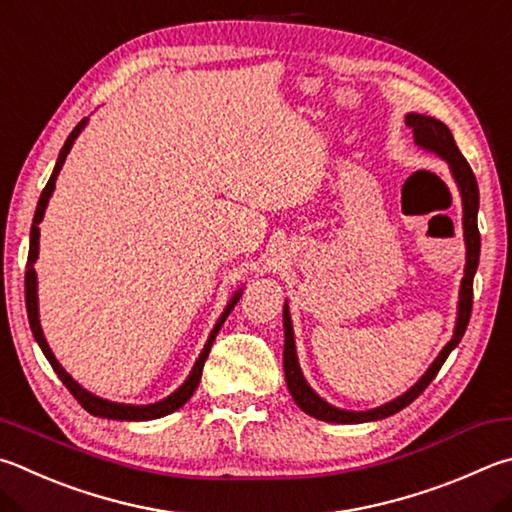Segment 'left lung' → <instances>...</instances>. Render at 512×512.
Masks as SVG:
<instances>
[{
  "instance_id": "left-lung-1",
  "label": "left lung",
  "mask_w": 512,
  "mask_h": 512,
  "mask_svg": "<svg viewBox=\"0 0 512 512\" xmlns=\"http://www.w3.org/2000/svg\"><path fill=\"white\" fill-rule=\"evenodd\" d=\"M405 123H407V127H412L414 141L418 147H423V150H427V152H434L436 156H441V159L450 165V172L454 176V181H457V188L461 192L463 237H466V271H463L461 291H459L457 327H454L452 340L441 349V353L436 356L430 369L425 371L421 380H418L414 387H410L405 394L394 398V401L374 407V410L349 412V410H340V407L329 405L324 398L315 394L309 387V383L304 380L300 362H297V353H295L291 315H288V304H284V376H286L288 392H291L293 401L297 403V407H300L302 412H306L313 418H320V421H327V423H367V421H378V418H387L396 412H401L403 407H407L414 401V398L421 396L425 392V387L432 383L436 374H439V369L443 367L445 358H448L450 351L459 345L463 333H466V329H468V322H470L472 280H475V273L479 266V250H481V237H479V228H477V212H479L477 179H475V174H472V167L459 152L457 143H454L452 132L441 123V120H436L432 116H423V114H407Z\"/></svg>"
}]
</instances>
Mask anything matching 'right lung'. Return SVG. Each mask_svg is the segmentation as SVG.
<instances>
[{"label": "right lung", "instance_id": "right-lung-1", "mask_svg": "<svg viewBox=\"0 0 512 512\" xmlns=\"http://www.w3.org/2000/svg\"><path fill=\"white\" fill-rule=\"evenodd\" d=\"M85 125H87V118H82L80 123H78L76 127H73V132L69 134L67 143H64V147L60 150L58 163H55V167H53L51 179H49V183H46V188L42 190L40 201H37V210H35L33 226H31L29 262H26V275H24L26 313H29L31 331H33L35 340H37V345H40V349L44 351L46 360L51 362V367H53L55 374L60 376L62 383L67 385V389L73 394V398H76V401H78L82 407H85V410H87L89 414L102 416V418H114V421H152V418H161V416H167V414L176 412V410H179V407H183L185 403L190 401V396L194 394V389L199 387L201 371H203V362H206V358H208L212 342H215L217 333H219V329H221V324H224L226 318H228V313H230L232 309H235V304L239 302L241 291H237L235 295H232V300L228 302L226 311L221 313V318L217 320L215 329L210 331V338H208V342H206V347H203L199 360L194 362V367H192V371H190V376L185 378V383H183L179 389H176L174 394L163 398V401H159V403H152V405H125V403L105 401V398H100V396H96V394L87 392V389H82V385H78L76 380H73V378L67 374V371H64V367L60 365V362L55 360L51 347L46 345V338H44L42 327H40V313H37V275H35L33 264H35V259H37V253H40V221L44 219V210H46V206H49V199H51V194H53V190H55V179H58L62 165H64V161H67V154L71 152L73 143H76V138H78V134L82 132V129H85Z\"/></svg>", "mask_w": 512, "mask_h": 512}]
</instances>
